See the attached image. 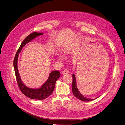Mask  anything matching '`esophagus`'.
Returning a JSON list of instances; mask_svg holds the SVG:
<instances>
[{"label": "esophagus", "instance_id": "34e87169", "mask_svg": "<svg viewBox=\"0 0 125 125\" xmlns=\"http://www.w3.org/2000/svg\"><path fill=\"white\" fill-rule=\"evenodd\" d=\"M68 73H69V71H68V70H64L63 72H62V75H65L68 74Z\"/></svg>", "mask_w": 125, "mask_h": 125}]
</instances>
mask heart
Wrapping results in <instances>:
<instances>
[{"instance_id": "obj_1", "label": "heart", "mask_w": 125, "mask_h": 125, "mask_svg": "<svg viewBox=\"0 0 125 125\" xmlns=\"http://www.w3.org/2000/svg\"><path fill=\"white\" fill-rule=\"evenodd\" d=\"M58 57H59V58H60V59H62V57L61 55H59L58 56Z\"/></svg>"}]
</instances>
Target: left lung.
<instances>
[{
    "label": "left lung",
    "instance_id": "1",
    "mask_svg": "<svg viewBox=\"0 0 125 125\" xmlns=\"http://www.w3.org/2000/svg\"><path fill=\"white\" fill-rule=\"evenodd\" d=\"M72 77H73V82H72V92H73V94L76 96V97L77 99H78L79 100L83 101H90L93 100V99L87 98L86 97H84L83 95L81 94H80V92L78 90L77 87V84H76V79L74 74L72 75Z\"/></svg>",
    "mask_w": 125,
    "mask_h": 125
}]
</instances>
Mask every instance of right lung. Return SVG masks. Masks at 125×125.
Segmentation results:
<instances>
[{
    "label": "right lung",
    "mask_w": 125,
    "mask_h": 125,
    "mask_svg": "<svg viewBox=\"0 0 125 125\" xmlns=\"http://www.w3.org/2000/svg\"><path fill=\"white\" fill-rule=\"evenodd\" d=\"M43 34V33L34 32V33H31L27 36L26 38L22 42L21 45H20L19 49L17 52V54H15L13 61V66L14 68L16 78H17V82L20 90L28 98L31 99L39 100H42L46 99L52 93V92L53 91L54 89L56 81L60 77V72L59 71H52L49 74V77H48L47 81L39 88H37V89L30 88L26 86L23 83L21 78H20L18 68V60L19 53L21 52L23 47L26 43H29L32 40L37 37V36L42 35Z\"/></svg>",
    "instance_id": "obj_1"
}]
</instances>
